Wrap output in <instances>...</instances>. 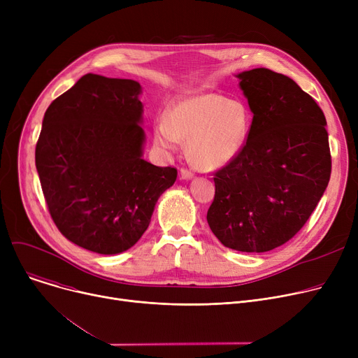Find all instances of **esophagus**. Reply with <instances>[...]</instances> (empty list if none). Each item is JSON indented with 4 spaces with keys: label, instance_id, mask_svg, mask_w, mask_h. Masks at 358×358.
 Masks as SVG:
<instances>
[{
    "label": "esophagus",
    "instance_id": "1",
    "mask_svg": "<svg viewBox=\"0 0 358 358\" xmlns=\"http://www.w3.org/2000/svg\"><path fill=\"white\" fill-rule=\"evenodd\" d=\"M180 176H181L182 180H192L194 177V174L190 171V169H187V168H181L180 169Z\"/></svg>",
    "mask_w": 358,
    "mask_h": 358
}]
</instances>
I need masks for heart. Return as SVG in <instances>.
Listing matches in <instances>:
<instances>
[{
  "mask_svg": "<svg viewBox=\"0 0 358 358\" xmlns=\"http://www.w3.org/2000/svg\"><path fill=\"white\" fill-rule=\"evenodd\" d=\"M251 129L248 108L220 94H196L169 104L165 119L154 127V141L165 150H176L180 139L189 141L190 161L204 171L229 164L245 146Z\"/></svg>",
  "mask_w": 358,
  "mask_h": 358,
  "instance_id": "heart-1",
  "label": "heart"
}]
</instances>
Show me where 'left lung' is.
Listing matches in <instances>:
<instances>
[{"instance_id": "left-lung-1", "label": "left lung", "mask_w": 358, "mask_h": 358, "mask_svg": "<svg viewBox=\"0 0 358 358\" xmlns=\"http://www.w3.org/2000/svg\"><path fill=\"white\" fill-rule=\"evenodd\" d=\"M236 77L254 116L245 146L215 173L208 223L224 247L266 252L303 228L327 190V119L283 73L255 68Z\"/></svg>"}]
</instances>
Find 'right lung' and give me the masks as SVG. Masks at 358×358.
<instances>
[{"instance_id": "right-lung-1", "label": "right lung", "mask_w": 358, "mask_h": 358, "mask_svg": "<svg viewBox=\"0 0 358 358\" xmlns=\"http://www.w3.org/2000/svg\"><path fill=\"white\" fill-rule=\"evenodd\" d=\"M141 84L87 73L48 107L36 168L61 234L88 251L113 255L148 229L173 166L142 158Z\"/></svg>"}]
</instances>
